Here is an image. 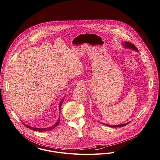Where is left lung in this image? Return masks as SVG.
<instances>
[{"mask_svg": "<svg viewBox=\"0 0 160 160\" xmlns=\"http://www.w3.org/2000/svg\"><path fill=\"white\" fill-rule=\"evenodd\" d=\"M123 46H124L125 47L127 48L132 49V50H136V51H137V52H138L137 47L134 46L133 44H132V43H131V42H125L124 44H123ZM128 123H129V122H128V123H123V124H121V125H107V124L102 123V124L106 125V126H108V127H114V128H116V127H124V126L127 125L128 124Z\"/></svg>", "mask_w": 160, "mask_h": 160, "instance_id": "8db88e82", "label": "left lung"}]
</instances>
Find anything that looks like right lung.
Instances as JSON below:
<instances>
[{"label":"right lung","mask_w":160,"mask_h":160,"mask_svg":"<svg viewBox=\"0 0 160 160\" xmlns=\"http://www.w3.org/2000/svg\"><path fill=\"white\" fill-rule=\"evenodd\" d=\"M63 99H62V101H61V102H60V104H59V110H60V112H61V106H62V102H63ZM60 121H61V119H60V117L59 118V119H58V121H57V122H56L54 125H53L52 127H48V128H34V127H29V126H28V125H26V127H27V128H29V129H33V130H34V131H39V132H43V131H50V130H52V129H54L55 127H56L58 125H59V122H60Z\"/></svg>","instance_id":"right-lung-1"}]
</instances>
